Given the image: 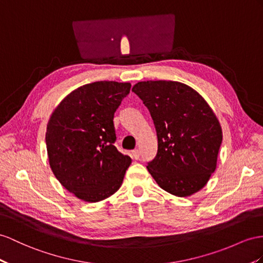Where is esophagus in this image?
<instances>
[{
    "mask_svg": "<svg viewBox=\"0 0 263 263\" xmlns=\"http://www.w3.org/2000/svg\"><path fill=\"white\" fill-rule=\"evenodd\" d=\"M131 154H132V158H133L134 160H138V159L140 158V151H139V150H133V151L131 152Z\"/></svg>",
    "mask_w": 263,
    "mask_h": 263,
    "instance_id": "34e87169",
    "label": "esophagus"
}]
</instances>
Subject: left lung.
Listing matches in <instances>:
<instances>
[{"instance_id": "obj_1", "label": "left lung", "mask_w": 263, "mask_h": 263, "mask_svg": "<svg viewBox=\"0 0 263 263\" xmlns=\"http://www.w3.org/2000/svg\"><path fill=\"white\" fill-rule=\"evenodd\" d=\"M132 91L149 109L158 153L146 169L160 187L189 197L217 169L222 129L215 113L191 86L177 81H143Z\"/></svg>"}]
</instances>
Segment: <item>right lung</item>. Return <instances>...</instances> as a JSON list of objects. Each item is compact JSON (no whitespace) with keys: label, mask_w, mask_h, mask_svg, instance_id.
I'll return each instance as SVG.
<instances>
[{"label":"right lung","mask_w":263,"mask_h":263,"mask_svg":"<svg viewBox=\"0 0 263 263\" xmlns=\"http://www.w3.org/2000/svg\"><path fill=\"white\" fill-rule=\"evenodd\" d=\"M131 83L99 81L78 87L59 103L46 125L50 167L80 200L99 202L119 189L132 160L113 145L114 112Z\"/></svg>","instance_id":"add662e5"}]
</instances>
